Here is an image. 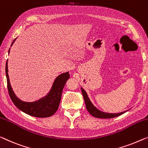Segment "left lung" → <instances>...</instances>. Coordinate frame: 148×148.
I'll use <instances>...</instances> for the list:
<instances>
[{"mask_svg": "<svg viewBox=\"0 0 148 148\" xmlns=\"http://www.w3.org/2000/svg\"><path fill=\"white\" fill-rule=\"evenodd\" d=\"M81 90L84 97V102L86 103V109L88 111V112H89V113L94 117H96V118H105V119L112 118H115V117L122 115V114H124L125 112H126L127 111V110H126V111L120 112V113H114V114L107 113V112L101 111V110L97 108L96 106H94L93 103H92L89 98H88V96L86 93V92L82 87H81Z\"/></svg>", "mask_w": 148, "mask_h": 148, "instance_id": "left-lung-1", "label": "left lung"}]
</instances>
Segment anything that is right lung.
Returning <instances> with one entry per match:
<instances>
[{
    "instance_id": "right-lung-1",
    "label": "right lung",
    "mask_w": 148,
    "mask_h": 148,
    "mask_svg": "<svg viewBox=\"0 0 148 148\" xmlns=\"http://www.w3.org/2000/svg\"><path fill=\"white\" fill-rule=\"evenodd\" d=\"M16 39L14 40L10 46L14 44ZM10 50V48L8 50V54ZM5 71L8 94L12 102L20 110L26 114L37 118H48L55 114L60 104L63 88L66 82L70 78L69 72L61 74L56 77L53 82L51 89L45 96L34 102H27L18 98L12 90L8 74V60L6 63Z\"/></svg>"
}]
</instances>
